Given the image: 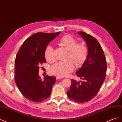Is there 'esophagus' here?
<instances>
[{
  "instance_id": "esophagus-1",
  "label": "esophagus",
  "mask_w": 122,
  "mask_h": 122,
  "mask_svg": "<svg viewBox=\"0 0 122 122\" xmlns=\"http://www.w3.org/2000/svg\"><path fill=\"white\" fill-rule=\"evenodd\" d=\"M62 78H63L62 77H61V76H56V79H61Z\"/></svg>"
}]
</instances>
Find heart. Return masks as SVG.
I'll return each mask as SVG.
<instances>
[{
    "instance_id": "heart-1",
    "label": "heart",
    "mask_w": 122,
    "mask_h": 122,
    "mask_svg": "<svg viewBox=\"0 0 122 122\" xmlns=\"http://www.w3.org/2000/svg\"><path fill=\"white\" fill-rule=\"evenodd\" d=\"M60 45L68 50L67 59L64 61H58L50 67V71L53 75L59 76L67 75L74 69V63L80 66L86 61L88 54V49L85 44L76 43V39L71 35H65L59 40ZM44 55L46 61L51 63L55 61L54 50L52 46L47 45L44 51ZM71 59L73 60H70Z\"/></svg>"
}]
</instances>
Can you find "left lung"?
Segmentation results:
<instances>
[{"label": "left lung", "mask_w": 122, "mask_h": 122, "mask_svg": "<svg viewBox=\"0 0 122 122\" xmlns=\"http://www.w3.org/2000/svg\"><path fill=\"white\" fill-rule=\"evenodd\" d=\"M78 34L86 41L88 55L82 67L76 73L83 80H71L68 97L75 102L84 103L93 99L100 89L105 78L107 62L101 46L94 36L83 31Z\"/></svg>", "instance_id": "obj_1"}]
</instances>
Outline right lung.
<instances>
[{"label": "right lung", "mask_w": 122, "mask_h": 122, "mask_svg": "<svg viewBox=\"0 0 122 122\" xmlns=\"http://www.w3.org/2000/svg\"><path fill=\"white\" fill-rule=\"evenodd\" d=\"M60 34L36 33L25 41L16 55L15 80L21 94L29 100L41 102L50 97L56 78L47 75L42 80L38 74L39 67L46 63V47Z\"/></svg>", "instance_id": "right-lung-1"}]
</instances>
